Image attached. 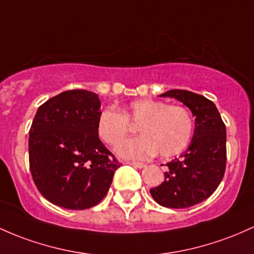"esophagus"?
<instances>
[{
  "instance_id": "1",
  "label": "esophagus",
  "mask_w": 254,
  "mask_h": 254,
  "mask_svg": "<svg viewBox=\"0 0 254 254\" xmlns=\"http://www.w3.org/2000/svg\"><path fill=\"white\" fill-rule=\"evenodd\" d=\"M129 165L133 166V168H137V169H143L146 168V164L143 163H137V161H131V163H129Z\"/></svg>"
}]
</instances>
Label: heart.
<instances>
[{
    "label": "heart",
    "instance_id": "heart-1",
    "mask_svg": "<svg viewBox=\"0 0 254 254\" xmlns=\"http://www.w3.org/2000/svg\"><path fill=\"white\" fill-rule=\"evenodd\" d=\"M127 121L137 124L141 136L122 142L119 157L148 159L159 154L174 157L187 148L194 131L191 113L182 106H168L153 99H140L127 104L123 113L105 110L97 119V133L102 141L116 146L129 131Z\"/></svg>",
    "mask_w": 254,
    "mask_h": 254
}]
</instances>
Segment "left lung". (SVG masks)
<instances>
[{
	"instance_id": "1",
	"label": "left lung",
	"mask_w": 254,
	"mask_h": 254,
	"mask_svg": "<svg viewBox=\"0 0 254 254\" xmlns=\"http://www.w3.org/2000/svg\"><path fill=\"white\" fill-rule=\"evenodd\" d=\"M159 96L187 106L195 117V127L188 148L166 164L164 182L149 191L164 207H190L211 196L222 182L227 161L225 125L216 105L205 96L181 89Z\"/></svg>"
}]
</instances>
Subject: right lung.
<instances>
[{"label":"right lung","instance_id":"add662e5","mask_svg":"<svg viewBox=\"0 0 254 254\" xmlns=\"http://www.w3.org/2000/svg\"><path fill=\"white\" fill-rule=\"evenodd\" d=\"M99 95L67 90L40 106L29 135L30 170L40 193L67 210L95 206L121 166L100 141Z\"/></svg>","mask_w":254,"mask_h":254}]
</instances>
